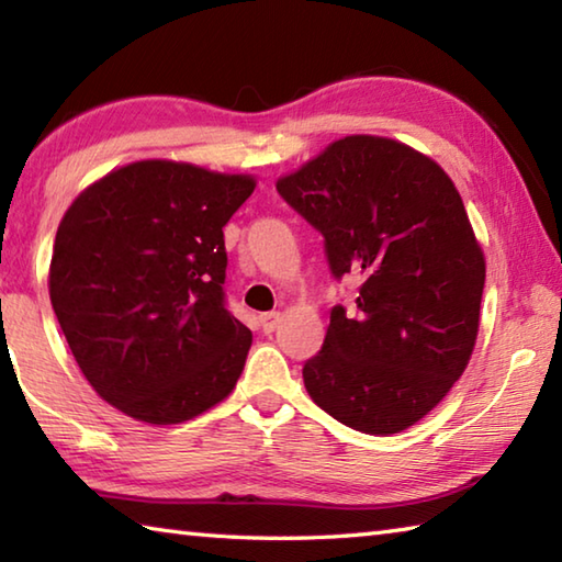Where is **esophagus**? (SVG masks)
<instances>
[{
    "instance_id": "1",
    "label": "esophagus",
    "mask_w": 562,
    "mask_h": 562,
    "mask_svg": "<svg viewBox=\"0 0 562 562\" xmlns=\"http://www.w3.org/2000/svg\"><path fill=\"white\" fill-rule=\"evenodd\" d=\"M280 319H282L280 312H268V315H262V317H260V325H262V331H265V335H270V331L278 329Z\"/></svg>"
}]
</instances>
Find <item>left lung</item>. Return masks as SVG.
<instances>
[{"instance_id":"8db88e82","label":"left lung","mask_w":562,"mask_h":562,"mask_svg":"<svg viewBox=\"0 0 562 562\" xmlns=\"http://www.w3.org/2000/svg\"><path fill=\"white\" fill-rule=\"evenodd\" d=\"M278 193L325 235L331 274L361 278L357 310H331L304 389L349 429H408L451 392L479 337L486 258L459 190L412 146L357 133Z\"/></svg>"}]
</instances>
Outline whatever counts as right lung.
I'll return each instance as SVG.
<instances>
[{"mask_svg": "<svg viewBox=\"0 0 562 562\" xmlns=\"http://www.w3.org/2000/svg\"><path fill=\"white\" fill-rule=\"evenodd\" d=\"M255 186L150 158L111 170L64 213L52 307L93 392L136 422L183 424L240 379L252 331L225 307L223 227Z\"/></svg>", "mask_w": 562, "mask_h": 562, "instance_id": "add662e5", "label": "right lung"}]
</instances>
